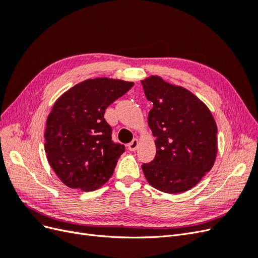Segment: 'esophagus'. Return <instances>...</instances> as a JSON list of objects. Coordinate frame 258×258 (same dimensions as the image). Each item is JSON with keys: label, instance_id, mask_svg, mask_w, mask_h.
<instances>
[{"label": "esophagus", "instance_id": "esophagus-1", "mask_svg": "<svg viewBox=\"0 0 258 258\" xmlns=\"http://www.w3.org/2000/svg\"><path fill=\"white\" fill-rule=\"evenodd\" d=\"M138 146H139V140H138V139H134V140H132V141L129 143L128 148H129L130 152H135V151H137Z\"/></svg>", "mask_w": 258, "mask_h": 258}]
</instances>
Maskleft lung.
I'll list each match as a JSON object with an SVG mask.
<instances>
[{
	"mask_svg": "<svg viewBox=\"0 0 258 258\" xmlns=\"http://www.w3.org/2000/svg\"><path fill=\"white\" fill-rule=\"evenodd\" d=\"M153 108L147 122L156 156L142 170L154 188L178 194L196 186L212 169L217 155V126L209 107L182 86L158 75L141 81Z\"/></svg>",
	"mask_w": 258,
	"mask_h": 258,
	"instance_id": "8db88e82",
	"label": "left lung"
}]
</instances>
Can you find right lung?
I'll use <instances>...</instances> for the list:
<instances>
[{
  "label": "right lung",
  "instance_id": "add662e5",
  "mask_svg": "<svg viewBox=\"0 0 258 258\" xmlns=\"http://www.w3.org/2000/svg\"><path fill=\"white\" fill-rule=\"evenodd\" d=\"M132 86L134 82L108 77L88 79L54 102L44 146L49 166L70 188L92 191L112 176L124 147L112 141L104 112Z\"/></svg>",
  "mask_w": 258,
  "mask_h": 258
}]
</instances>
